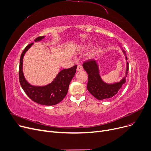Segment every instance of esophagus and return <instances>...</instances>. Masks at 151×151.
<instances>
[{"instance_id":"obj_1","label":"esophagus","mask_w":151,"mask_h":151,"mask_svg":"<svg viewBox=\"0 0 151 151\" xmlns=\"http://www.w3.org/2000/svg\"><path fill=\"white\" fill-rule=\"evenodd\" d=\"M83 68L82 65H78V66H77V68H76L77 71H81V70H83Z\"/></svg>"}]
</instances>
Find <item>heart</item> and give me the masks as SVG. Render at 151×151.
I'll use <instances>...</instances> for the list:
<instances>
[{
	"label": "heart",
	"instance_id": "obj_1",
	"mask_svg": "<svg viewBox=\"0 0 151 151\" xmlns=\"http://www.w3.org/2000/svg\"><path fill=\"white\" fill-rule=\"evenodd\" d=\"M100 46H97L96 47H95L93 49V50L92 51V52H91V55L92 56H94L96 54V53L100 50Z\"/></svg>",
	"mask_w": 151,
	"mask_h": 151
}]
</instances>
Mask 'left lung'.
<instances>
[{"label": "left lung", "instance_id": "8db88e82", "mask_svg": "<svg viewBox=\"0 0 151 151\" xmlns=\"http://www.w3.org/2000/svg\"><path fill=\"white\" fill-rule=\"evenodd\" d=\"M122 52L125 55V59L127 60L125 51L122 49ZM83 68L88 74V90L98 100H104L112 98L115 96L121 88L122 86L126 81V77L127 76L129 71V63L127 62V69L125 76L119 82L113 84H108L102 80L100 75V71L98 63L94 59H89L84 62Z\"/></svg>", "mask_w": 151, "mask_h": 151}]
</instances>
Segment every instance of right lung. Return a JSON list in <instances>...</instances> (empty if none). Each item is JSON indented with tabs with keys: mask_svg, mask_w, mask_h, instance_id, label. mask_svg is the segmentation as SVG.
Masks as SVG:
<instances>
[{
	"mask_svg": "<svg viewBox=\"0 0 151 151\" xmlns=\"http://www.w3.org/2000/svg\"><path fill=\"white\" fill-rule=\"evenodd\" d=\"M44 38L45 36L38 37L35 38V42L41 41ZM33 44L34 43H32L28 45L21 55L19 68L20 84L27 96L37 104L47 106L56 105L66 96L70 83L75 75L77 65L61 70L54 80L46 86H36L31 85L26 81L24 76L22 63L24 55Z\"/></svg>",
	"mask_w": 151,
	"mask_h": 151,
	"instance_id": "obj_1",
	"label": "right lung"
}]
</instances>
